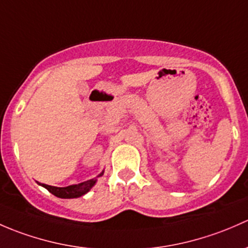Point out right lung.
<instances>
[{
    "mask_svg": "<svg viewBox=\"0 0 248 248\" xmlns=\"http://www.w3.org/2000/svg\"><path fill=\"white\" fill-rule=\"evenodd\" d=\"M104 174V172H101L98 177H101ZM96 183V178L94 179H89L87 181H83V183L78 184V185H70L67 186V187H56V186H50L46 185V184H40L43 187H45L48 192H51L52 195H55L56 197L58 198H78L81 196L86 195Z\"/></svg>",
    "mask_w": 248,
    "mask_h": 248,
    "instance_id": "right-lung-1",
    "label": "right lung"
}]
</instances>
